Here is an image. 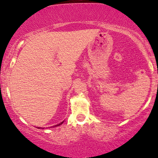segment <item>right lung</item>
<instances>
[{
  "label": "right lung",
  "instance_id": "add662e5",
  "mask_svg": "<svg viewBox=\"0 0 158 158\" xmlns=\"http://www.w3.org/2000/svg\"><path fill=\"white\" fill-rule=\"evenodd\" d=\"M63 122H64V121H62V122L59 123V124H56V125L53 126V127H57V126H59V125H60V124H63ZM38 128H39V127H38Z\"/></svg>",
  "mask_w": 158,
  "mask_h": 158
}]
</instances>
